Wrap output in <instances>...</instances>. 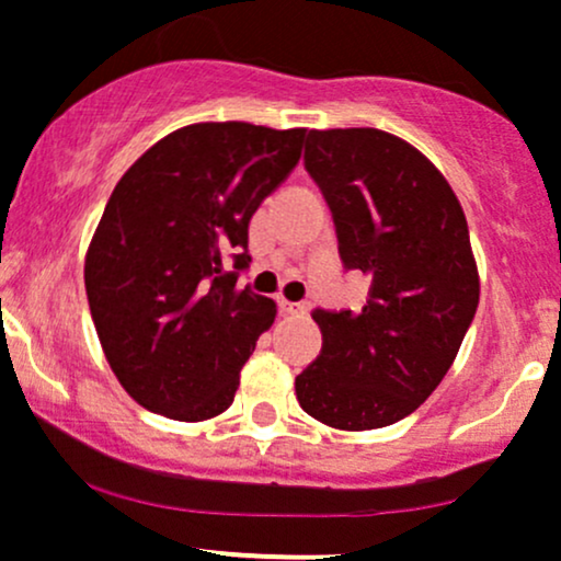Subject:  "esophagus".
I'll return each mask as SVG.
<instances>
[{
  "label": "esophagus",
  "mask_w": 561,
  "mask_h": 561,
  "mask_svg": "<svg viewBox=\"0 0 561 561\" xmlns=\"http://www.w3.org/2000/svg\"><path fill=\"white\" fill-rule=\"evenodd\" d=\"M282 314H306V304H296V300H279Z\"/></svg>",
  "instance_id": "obj_1"
}]
</instances>
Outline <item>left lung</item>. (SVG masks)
Wrapping results in <instances>:
<instances>
[{"label": "left lung", "mask_w": 561, "mask_h": 561, "mask_svg": "<svg viewBox=\"0 0 561 561\" xmlns=\"http://www.w3.org/2000/svg\"><path fill=\"white\" fill-rule=\"evenodd\" d=\"M304 167L330 206L341 263L370 287L363 309L311 311L322 352L296 376L298 403L330 427H387L433 394L476 317L468 220L444 174L379 128L309 131Z\"/></svg>", "instance_id": "1"}]
</instances>
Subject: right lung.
<instances>
[{"label":"right lung","instance_id":"obj_1","mask_svg":"<svg viewBox=\"0 0 561 561\" xmlns=\"http://www.w3.org/2000/svg\"><path fill=\"white\" fill-rule=\"evenodd\" d=\"M306 128L196 123L121 176L85 257V293L110 368L152 414H222L239 370L276 317L236 287L250 220L290 176Z\"/></svg>","mask_w":561,"mask_h":561}]
</instances>
